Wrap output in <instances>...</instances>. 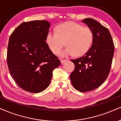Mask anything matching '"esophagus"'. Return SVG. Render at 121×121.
Masks as SVG:
<instances>
[{"label":"esophagus","instance_id":"1","mask_svg":"<svg viewBox=\"0 0 121 121\" xmlns=\"http://www.w3.org/2000/svg\"><path fill=\"white\" fill-rule=\"evenodd\" d=\"M60 61H61V64H64V63H65V62L67 61L66 60H62V59Z\"/></svg>","mask_w":121,"mask_h":121}]
</instances>
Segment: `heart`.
I'll list each match as a JSON object with an SVG mask.
<instances>
[{
  "mask_svg": "<svg viewBox=\"0 0 121 121\" xmlns=\"http://www.w3.org/2000/svg\"><path fill=\"white\" fill-rule=\"evenodd\" d=\"M93 40L94 34L90 27L74 22L60 25L57 31H49L46 37L47 43L55 55L60 53L66 42L68 47L61 53L62 57L84 55L91 48Z\"/></svg>",
  "mask_w": 121,
  "mask_h": 121,
  "instance_id": "b5f03b06",
  "label": "heart"
}]
</instances>
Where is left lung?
I'll use <instances>...</instances> for the list:
<instances>
[{"instance_id": "8db88e82", "label": "left lung", "mask_w": 121, "mask_h": 121, "mask_svg": "<svg viewBox=\"0 0 121 121\" xmlns=\"http://www.w3.org/2000/svg\"><path fill=\"white\" fill-rule=\"evenodd\" d=\"M82 22L92 30L94 40L85 55L71 60L75 68L70 78L75 89L85 92L98 88L107 79L111 68L114 45L107 27L91 18L84 19Z\"/></svg>"}]
</instances>
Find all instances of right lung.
<instances>
[{
	"instance_id": "right-lung-1",
	"label": "right lung",
	"mask_w": 121,
	"mask_h": 121,
	"mask_svg": "<svg viewBox=\"0 0 121 121\" xmlns=\"http://www.w3.org/2000/svg\"><path fill=\"white\" fill-rule=\"evenodd\" d=\"M50 24L45 20L25 22L9 37L7 61L10 74L20 88L39 93L48 87L60 61L46 42Z\"/></svg>"
}]
</instances>
